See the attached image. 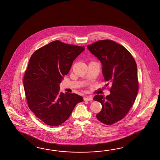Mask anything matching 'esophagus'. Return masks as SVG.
I'll return each mask as SVG.
<instances>
[{
	"label": "esophagus",
	"mask_w": 160,
	"mask_h": 160,
	"mask_svg": "<svg viewBox=\"0 0 160 160\" xmlns=\"http://www.w3.org/2000/svg\"><path fill=\"white\" fill-rule=\"evenodd\" d=\"M83 100H84L85 101H92V100H93V98H92V96H89L85 97V98H83Z\"/></svg>",
	"instance_id": "obj_1"
}]
</instances>
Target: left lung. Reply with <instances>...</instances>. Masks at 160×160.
<instances>
[{"label":"left lung","mask_w":160,"mask_h":160,"mask_svg":"<svg viewBox=\"0 0 160 160\" xmlns=\"http://www.w3.org/2000/svg\"><path fill=\"white\" fill-rule=\"evenodd\" d=\"M87 48L102 65L106 86H111V93L106 97L97 94L93 98L102 105L96 118L112 125L125 117L134 103L139 88L137 65L131 54L115 42L99 41Z\"/></svg>","instance_id":"1"}]
</instances>
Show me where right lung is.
Wrapping results in <instances>:
<instances>
[{
	"label": "right lung",
	"mask_w": 160,
	"mask_h": 160,
	"mask_svg": "<svg viewBox=\"0 0 160 160\" xmlns=\"http://www.w3.org/2000/svg\"><path fill=\"white\" fill-rule=\"evenodd\" d=\"M84 47L52 42L34 52L29 60L24 87L29 108L46 124L56 127L70 117L82 96L60 91V83L69 72Z\"/></svg>",
	"instance_id": "1"
}]
</instances>
